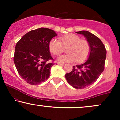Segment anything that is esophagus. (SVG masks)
Wrapping results in <instances>:
<instances>
[{"instance_id":"1","label":"esophagus","mask_w":120,"mask_h":120,"mask_svg":"<svg viewBox=\"0 0 120 120\" xmlns=\"http://www.w3.org/2000/svg\"><path fill=\"white\" fill-rule=\"evenodd\" d=\"M58 64L60 66H64V64H61V63H58Z\"/></svg>"}]
</instances>
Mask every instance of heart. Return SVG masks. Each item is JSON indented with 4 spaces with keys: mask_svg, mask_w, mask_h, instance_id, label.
<instances>
[{
    "mask_svg": "<svg viewBox=\"0 0 120 120\" xmlns=\"http://www.w3.org/2000/svg\"><path fill=\"white\" fill-rule=\"evenodd\" d=\"M60 41L52 39L49 44V50L52 54L59 55L64 49H67L68 54L61 56L57 59L60 63L76 61L81 63L87 59L90 52L91 47L86 39H81L80 37L74 34H69L61 37Z\"/></svg>",
    "mask_w": 120,
    "mask_h": 120,
    "instance_id": "b5f03b06",
    "label": "heart"
}]
</instances>
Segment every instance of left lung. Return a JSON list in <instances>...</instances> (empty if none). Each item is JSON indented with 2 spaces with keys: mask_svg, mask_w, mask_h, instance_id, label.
Instances as JSON below:
<instances>
[{
  "mask_svg": "<svg viewBox=\"0 0 120 120\" xmlns=\"http://www.w3.org/2000/svg\"><path fill=\"white\" fill-rule=\"evenodd\" d=\"M83 35L90 45L89 59L83 64L73 66L71 72L66 73L65 78L75 89L86 88L93 84L104 69L107 51L98 37L88 31L76 32Z\"/></svg>",
  "mask_w": 120,
  "mask_h": 120,
  "instance_id": "8db88e82",
  "label": "left lung"
}]
</instances>
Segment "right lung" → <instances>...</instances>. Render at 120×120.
<instances>
[{"mask_svg": "<svg viewBox=\"0 0 120 120\" xmlns=\"http://www.w3.org/2000/svg\"><path fill=\"white\" fill-rule=\"evenodd\" d=\"M57 35L53 30L41 27L26 34L16 43L13 61L19 75L27 83L45 82L55 64L49 48V41Z\"/></svg>", "mask_w": 120, "mask_h": 120, "instance_id": "1", "label": "right lung"}]
</instances>
